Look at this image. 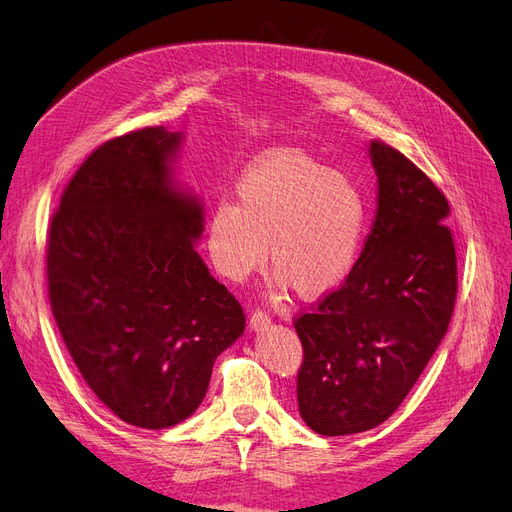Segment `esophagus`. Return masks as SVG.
Wrapping results in <instances>:
<instances>
[{
    "instance_id": "obj_1",
    "label": "esophagus",
    "mask_w": 512,
    "mask_h": 512,
    "mask_svg": "<svg viewBox=\"0 0 512 512\" xmlns=\"http://www.w3.org/2000/svg\"><path fill=\"white\" fill-rule=\"evenodd\" d=\"M271 324V318L267 312H262V309H256V312L250 316V329L252 331H262L267 329Z\"/></svg>"
}]
</instances>
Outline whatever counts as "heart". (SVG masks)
Segmentation results:
<instances>
[{
    "label": "heart",
    "mask_w": 512,
    "mask_h": 512,
    "mask_svg": "<svg viewBox=\"0 0 512 512\" xmlns=\"http://www.w3.org/2000/svg\"><path fill=\"white\" fill-rule=\"evenodd\" d=\"M237 205L218 203L207 250L226 280L243 282L271 267L282 288L320 299L342 286L363 252L367 196L352 177L299 149H269L235 183Z\"/></svg>",
    "instance_id": "obj_1"
}]
</instances>
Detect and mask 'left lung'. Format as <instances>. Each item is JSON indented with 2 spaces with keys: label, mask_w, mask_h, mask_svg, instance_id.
Returning <instances> with one entry per match:
<instances>
[{
  "label": "left lung",
  "mask_w": 512,
  "mask_h": 512,
  "mask_svg": "<svg viewBox=\"0 0 512 512\" xmlns=\"http://www.w3.org/2000/svg\"><path fill=\"white\" fill-rule=\"evenodd\" d=\"M376 222L348 280L294 320L303 346L297 399L320 436L384 423L406 399L451 322L457 254L444 194L404 153L369 145Z\"/></svg>",
  "instance_id": "obj_1"
}]
</instances>
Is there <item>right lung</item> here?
Returning <instances> with one entry per match:
<instances>
[{
    "instance_id": "right-lung-1",
    "label": "right lung",
    "mask_w": 512,
    "mask_h": 512,
    "mask_svg": "<svg viewBox=\"0 0 512 512\" xmlns=\"http://www.w3.org/2000/svg\"><path fill=\"white\" fill-rule=\"evenodd\" d=\"M179 132L100 145L53 213L46 280L64 344L106 408L143 429L185 421L245 329L239 301L194 250L203 205L177 188Z\"/></svg>"
}]
</instances>
